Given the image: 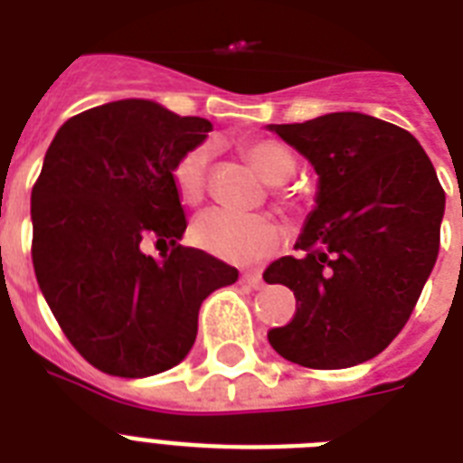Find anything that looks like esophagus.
I'll return each instance as SVG.
<instances>
[{
	"label": "esophagus",
	"mask_w": 463,
	"mask_h": 463,
	"mask_svg": "<svg viewBox=\"0 0 463 463\" xmlns=\"http://www.w3.org/2000/svg\"><path fill=\"white\" fill-rule=\"evenodd\" d=\"M240 281L245 283L247 288H254V290L264 286V279H261L260 271H245V274L240 276Z\"/></svg>",
	"instance_id": "1"
}]
</instances>
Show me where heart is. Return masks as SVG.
<instances>
[{
    "mask_svg": "<svg viewBox=\"0 0 463 463\" xmlns=\"http://www.w3.org/2000/svg\"><path fill=\"white\" fill-rule=\"evenodd\" d=\"M247 160L269 184H283L296 173V156L286 144L276 139H257L245 146ZM211 146L199 144L182 154L173 167L177 194L187 203H196L206 189ZM279 202L290 203L286 189L276 187ZM281 228L269 216H245L225 209H209L199 213L192 223V240L203 252L232 264H252L264 260L281 245Z\"/></svg>",
    "mask_w": 463,
    "mask_h": 463,
    "instance_id": "obj_1",
    "label": "heart"
}]
</instances>
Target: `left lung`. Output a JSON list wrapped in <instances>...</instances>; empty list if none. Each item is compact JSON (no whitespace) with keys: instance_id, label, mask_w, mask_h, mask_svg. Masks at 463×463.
Wrapping results in <instances>:
<instances>
[{"instance_id":"8db88e82","label":"left lung","mask_w":463,"mask_h":463,"mask_svg":"<svg viewBox=\"0 0 463 463\" xmlns=\"http://www.w3.org/2000/svg\"><path fill=\"white\" fill-rule=\"evenodd\" d=\"M312 163L315 209L296 250L264 271L296 296V317L269 331L290 363L360 365L409 322L439 252L445 192L418 139L363 112L269 125Z\"/></svg>"}]
</instances>
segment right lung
<instances>
[{"label": "right lung", "mask_w": 463, "mask_h": 463, "mask_svg": "<svg viewBox=\"0 0 463 463\" xmlns=\"http://www.w3.org/2000/svg\"><path fill=\"white\" fill-rule=\"evenodd\" d=\"M211 132L203 118L127 98L74 115L54 134L31 194L33 269L54 319L90 365L115 377L175 367L199 307L238 269L182 247L173 167ZM156 237L158 262L140 252Z\"/></svg>", "instance_id": "obj_1"}]
</instances>
